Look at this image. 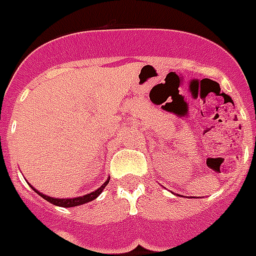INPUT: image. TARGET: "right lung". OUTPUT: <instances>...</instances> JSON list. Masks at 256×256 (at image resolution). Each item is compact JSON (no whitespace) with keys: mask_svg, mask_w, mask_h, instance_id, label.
I'll return each mask as SVG.
<instances>
[{"mask_svg":"<svg viewBox=\"0 0 256 256\" xmlns=\"http://www.w3.org/2000/svg\"><path fill=\"white\" fill-rule=\"evenodd\" d=\"M108 182H109V180L101 188H98L96 192H93V193L86 194L84 197H76V198H52V197H48V196H44V194L39 193L36 189L34 190H36V193H39L44 200H47L48 202L58 205V206H63V208H71V206H78V205H82V204H86L89 202V201H93L94 198H97L100 194H101V192L104 190V188L108 185Z\"/></svg>","mask_w":256,"mask_h":256,"instance_id":"right-lung-1","label":"right lung"}]
</instances>
